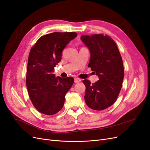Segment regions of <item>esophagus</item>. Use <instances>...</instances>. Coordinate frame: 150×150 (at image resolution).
<instances>
[{
	"label": "esophagus",
	"instance_id": "1",
	"mask_svg": "<svg viewBox=\"0 0 150 150\" xmlns=\"http://www.w3.org/2000/svg\"><path fill=\"white\" fill-rule=\"evenodd\" d=\"M81 79L78 78H74V83H78L79 82H81Z\"/></svg>",
	"mask_w": 150,
	"mask_h": 150
}]
</instances>
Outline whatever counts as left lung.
<instances>
[{"instance_id": "1", "label": "left lung", "mask_w": 150, "mask_h": 150, "mask_svg": "<svg viewBox=\"0 0 150 150\" xmlns=\"http://www.w3.org/2000/svg\"><path fill=\"white\" fill-rule=\"evenodd\" d=\"M91 54L88 67L95 71L99 80L93 84L84 79L85 102L94 110L101 111L115 103L124 78V67L115 42L103 34L84 35L81 37Z\"/></svg>"}]
</instances>
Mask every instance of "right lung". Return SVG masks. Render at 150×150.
<instances>
[{"mask_svg":"<svg viewBox=\"0 0 150 150\" xmlns=\"http://www.w3.org/2000/svg\"><path fill=\"white\" fill-rule=\"evenodd\" d=\"M76 33H55L40 37L31 48L28 58L26 86L34 107L52 115L62 110L65 95L74 83L72 77H56L54 69L61 60L62 52Z\"/></svg>","mask_w":150,"mask_h":150,"instance_id":"right-lung-1","label":"right lung"}]
</instances>
